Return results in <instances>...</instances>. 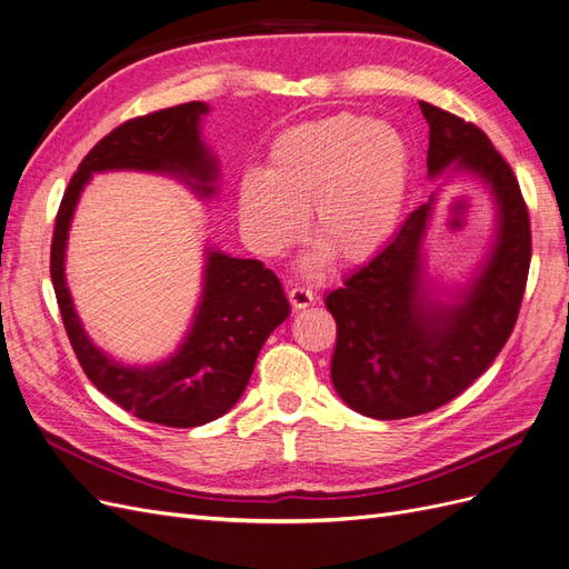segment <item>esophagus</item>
Listing matches in <instances>:
<instances>
[{
	"label": "esophagus",
	"mask_w": 569,
	"mask_h": 569,
	"mask_svg": "<svg viewBox=\"0 0 569 569\" xmlns=\"http://www.w3.org/2000/svg\"><path fill=\"white\" fill-rule=\"evenodd\" d=\"M315 301V293L306 287H293L289 289V303L293 310H303Z\"/></svg>",
	"instance_id": "obj_1"
}]
</instances>
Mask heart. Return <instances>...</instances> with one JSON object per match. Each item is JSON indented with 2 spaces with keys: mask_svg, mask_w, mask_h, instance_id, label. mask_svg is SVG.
Listing matches in <instances>:
<instances>
[{
  "mask_svg": "<svg viewBox=\"0 0 569 569\" xmlns=\"http://www.w3.org/2000/svg\"><path fill=\"white\" fill-rule=\"evenodd\" d=\"M408 147L401 134L359 113H333L282 130L259 172L236 191V214L249 247L280 257L303 233L320 240L303 272L333 254L346 263L376 257L397 229L408 191Z\"/></svg>",
  "mask_w": 569,
  "mask_h": 569,
  "instance_id": "heart-1",
  "label": "heart"
}]
</instances>
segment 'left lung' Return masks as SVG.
<instances>
[{"mask_svg": "<svg viewBox=\"0 0 569 569\" xmlns=\"http://www.w3.org/2000/svg\"><path fill=\"white\" fill-rule=\"evenodd\" d=\"M429 123V179L469 174L490 191L495 231L465 284L427 276V231L437 196L399 233L327 293L336 320L331 382L352 411L401 420L448 403L488 371L509 340L530 270V219L509 168L473 123L420 102Z\"/></svg>", "mask_w": 569, "mask_h": 569, "instance_id": "8db88e82", "label": "left lung"}]
</instances>
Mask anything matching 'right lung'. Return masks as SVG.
Returning a JSON list of instances; mask_svg holds the SVG:
<instances>
[{"label":"right lung","instance_id":"obj_1","mask_svg":"<svg viewBox=\"0 0 569 569\" xmlns=\"http://www.w3.org/2000/svg\"><path fill=\"white\" fill-rule=\"evenodd\" d=\"M208 111L206 102H187L111 130L88 151L67 187L51 244L56 299L81 369L123 411L166 427H200L236 406L268 336L289 317L280 280L257 259H238L206 247L200 299L177 350L153 363H123L98 348L83 329L64 278L67 238L79 198L98 172L163 174L181 181L200 200L214 198L219 158L200 130Z\"/></svg>","mask_w":569,"mask_h":569}]
</instances>
